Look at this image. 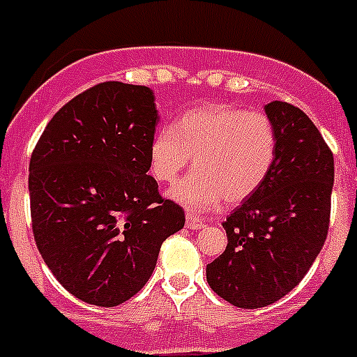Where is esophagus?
<instances>
[{
	"label": "esophagus",
	"instance_id": "34e87169",
	"mask_svg": "<svg viewBox=\"0 0 357 357\" xmlns=\"http://www.w3.org/2000/svg\"><path fill=\"white\" fill-rule=\"evenodd\" d=\"M185 227H188V229H191V230H198V229H202V227H206V223L202 222L197 214L188 213V214H185Z\"/></svg>",
	"mask_w": 357,
	"mask_h": 357
}]
</instances>
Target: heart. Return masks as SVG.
I'll return each mask as SVG.
<instances>
[{"label":"heart","mask_w":357,"mask_h":357,"mask_svg":"<svg viewBox=\"0 0 357 357\" xmlns=\"http://www.w3.org/2000/svg\"><path fill=\"white\" fill-rule=\"evenodd\" d=\"M275 151L277 132L264 112L204 105L153 134L148 164L155 181L172 184L193 157L195 169L168 197L188 209L207 211L223 198L239 204L254 195L272 169Z\"/></svg>","instance_id":"b5f03b06"}]
</instances>
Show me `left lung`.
<instances>
[{"mask_svg": "<svg viewBox=\"0 0 357 357\" xmlns=\"http://www.w3.org/2000/svg\"><path fill=\"white\" fill-rule=\"evenodd\" d=\"M277 132L272 169L222 223L227 248L207 264V282L241 309L270 305L291 291L320 254L329 230L334 159L298 107L270 102Z\"/></svg>", "mask_w": 357, "mask_h": 357, "instance_id": "8db88e82", "label": "left lung"}]
</instances>
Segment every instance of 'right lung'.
Masks as SVG:
<instances>
[{
	"instance_id": "right-lung-1",
	"label": "right lung",
	"mask_w": 357,
	"mask_h": 357,
	"mask_svg": "<svg viewBox=\"0 0 357 357\" xmlns=\"http://www.w3.org/2000/svg\"><path fill=\"white\" fill-rule=\"evenodd\" d=\"M159 112L144 85L103 82L66 103L30 159L37 248L80 301L114 307L155 270L164 239L184 211L157 191L148 151Z\"/></svg>"
}]
</instances>
